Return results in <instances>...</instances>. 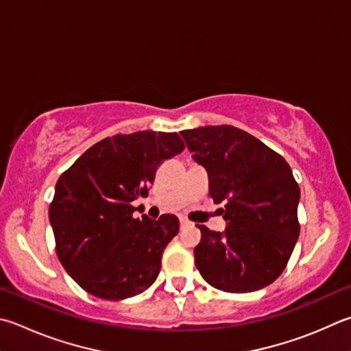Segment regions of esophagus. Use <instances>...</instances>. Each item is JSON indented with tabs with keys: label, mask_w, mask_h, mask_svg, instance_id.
Instances as JSON below:
<instances>
[{
	"label": "esophagus",
	"mask_w": 351,
	"mask_h": 351,
	"mask_svg": "<svg viewBox=\"0 0 351 351\" xmlns=\"http://www.w3.org/2000/svg\"><path fill=\"white\" fill-rule=\"evenodd\" d=\"M180 224H181V227H186V226H190V222H189L187 219L181 218V219H180Z\"/></svg>",
	"instance_id": "obj_1"
}]
</instances>
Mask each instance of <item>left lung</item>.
I'll return each instance as SVG.
<instances>
[{
  "mask_svg": "<svg viewBox=\"0 0 351 351\" xmlns=\"http://www.w3.org/2000/svg\"><path fill=\"white\" fill-rule=\"evenodd\" d=\"M192 158L207 170L208 193L224 201V232L206 226L195 247L201 276L215 289L248 293L284 271L299 238L301 190L290 165L264 143L237 127L182 130Z\"/></svg>",
  "mask_w": 351,
  "mask_h": 351,
  "instance_id": "1",
  "label": "left lung"
}]
</instances>
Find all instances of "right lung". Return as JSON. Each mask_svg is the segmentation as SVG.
<instances>
[{"mask_svg":"<svg viewBox=\"0 0 351 351\" xmlns=\"http://www.w3.org/2000/svg\"><path fill=\"white\" fill-rule=\"evenodd\" d=\"M184 147L175 132L117 135L92 145L60 176L49 208L56 254L87 293L121 301L156 281L180 221L135 219L132 202L149 195L158 165Z\"/></svg>","mask_w":351,"mask_h":351,"instance_id":"add662e5","label":"right lung"}]
</instances>
